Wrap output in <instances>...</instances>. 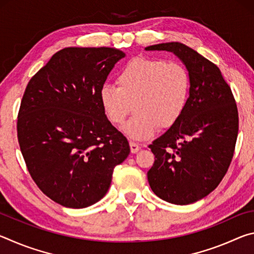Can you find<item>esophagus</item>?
<instances>
[{
  "label": "esophagus",
  "mask_w": 254,
  "mask_h": 254,
  "mask_svg": "<svg viewBox=\"0 0 254 254\" xmlns=\"http://www.w3.org/2000/svg\"><path fill=\"white\" fill-rule=\"evenodd\" d=\"M130 149H131L132 153H136L141 149V147L139 144H136L134 142H130Z\"/></svg>",
  "instance_id": "1"
}]
</instances>
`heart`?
I'll return each instance as SVG.
<instances>
[{
	"label": "heart",
	"instance_id": "1",
	"mask_svg": "<svg viewBox=\"0 0 254 254\" xmlns=\"http://www.w3.org/2000/svg\"><path fill=\"white\" fill-rule=\"evenodd\" d=\"M117 86L104 84L100 103L111 123L121 124L132 111L135 114L122 127L128 139L142 141L160 127L178 121L187 106L190 76L179 63L158 58H135L117 75Z\"/></svg>",
	"mask_w": 254,
	"mask_h": 254
}]
</instances>
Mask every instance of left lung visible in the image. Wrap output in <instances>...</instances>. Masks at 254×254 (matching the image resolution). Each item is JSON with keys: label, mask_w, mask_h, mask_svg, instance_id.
I'll return each mask as SVG.
<instances>
[{"label": "left lung", "mask_w": 254, "mask_h": 254, "mask_svg": "<svg viewBox=\"0 0 254 254\" xmlns=\"http://www.w3.org/2000/svg\"><path fill=\"white\" fill-rule=\"evenodd\" d=\"M145 50L173 53L190 76L183 115L149 145L156 160L148 182L168 203H195L218 186L233 158L239 131L233 94L218 67L186 45L166 42Z\"/></svg>", "instance_id": "obj_1"}]
</instances>
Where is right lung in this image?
I'll use <instances>...</instances> for the list:
<instances>
[{"label":"right lung","mask_w":254,"mask_h":254,"mask_svg":"<svg viewBox=\"0 0 254 254\" xmlns=\"http://www.w3.org/2000/svg\"><path fill=\"white\" fill-rule=\"evenodd\" d=\"M123 51L69 48L56 53L30 79L18 115V140L41 191L69 208L97 203L130 145L112 126L100 89Z\"/></svg>","instance_id":"add662e5"}]
</instances>
